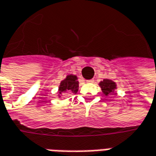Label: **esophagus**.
<instances>
[{
  "instance_id": "34e87169",
  "label": "esophagus",
  "mask_w": 156,
  "mask_h": 156,
  "mask_svg": "<svg viewBox=\"0 0 156 156\" xmlns=\"http://www.w3.org/2000/svg\"><path fill=\"white\" fill-rule=\"evenodd\" d=\"M87 83H93L94 79H89V80H87Z\"/></svg>"
}]
</instances>
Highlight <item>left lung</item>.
<instances>
[{
	"label": "left lung",
	"instance_id": "1",
	"mask_svg": "<svg viewBox=\"0 0 156 156\" xmlns=\"http://www.w3.org/2000/svg\"><path fill=\"white\" fill-rule=\"evenodd\" d=\"M99 85L101 87L102 93L104 94L105 96H108L110 94H113L116 92V89H117L116 83L111 79L105 78L103 81L99 83Z\"/></svg>",
	"mask_w": 156,
	"mask_h": 156
}]
</instances>
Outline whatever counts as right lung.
Segmentation results:
<instances>
[{
    "label": "right lung",
    "instance_id": "1",
    "mask_svg": "<svg viewBox=\"0 0 156 156\" xmlns=\"http://www.w3.org/2000/svg\"><path fill=\"white\" fill-rule=\"evenodd\" d=\"M79 82L76 75L69 74L61 81L58 86V97L63 96L64 94H77L78 91Z\"/></svg>",
    "mask_w": 156,
    "mask_h": 156
}]
</instances>
